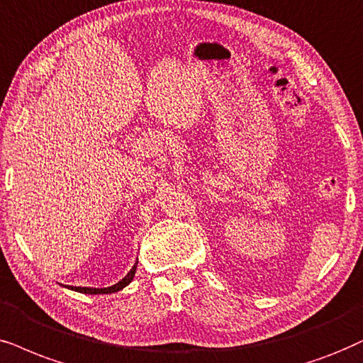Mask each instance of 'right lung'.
<instances>
[{
  "label": "right lung",
  "mask_w": 363,
  "mask_h": 363,
  "mask_svg": "<svg viewBox=\"0 0 363 363\" xmlns=\"http://www.w3.org/2000/svg\"><path fill=\"white\" fill-rule=\"evenodd\" d=\"M135 272H137V261L135 264L132 266V269L128 272L125 277H123L121 281L112 284V286H107V288H90V286H65L68 290L72 291H79V293H84V295H110V293H117L123 290V288L127 286V284H130L132 279L135 277Z\"/></svg>",
  "instance_id": "add662e5"
}]
</instances>
